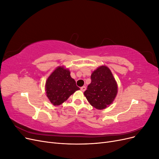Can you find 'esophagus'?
I'll return each instance as SVG.
<instances>
[{
    "instance_id": "obj_1",
    "label": "esophagus",
    "mask_w": 159,
    "mask_h": 159,
    "mask_svg": "<svg viewBox=\"0 0 159 159\" xmlns=\"http://www.w3.org/2000/svg\"><path fill=\"white\" fill-rule=\"evenodd\" d=\"M85 89H86V87H85V86H82V87L81 88V90L82 91H85Z\"/></svg>"
}]
</instances>
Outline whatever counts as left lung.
Here are the masks:
<instances>
[{"instance_id":"left-lung-1","label":"left lung","mask_w":159,"mask_h":159,"mask_svg":"<svg viewBox=\"0 0 159 159\" xmlns=\"http://www.w3.org/2000/svg\"><path fill=\"white\" fill-rule=\"evenodd\" d=\"M91 84L84 95L88 102L98 109H103L112 103L117 93V85L107 66H100L91 75Z\"/></svg>"}]
</instances>
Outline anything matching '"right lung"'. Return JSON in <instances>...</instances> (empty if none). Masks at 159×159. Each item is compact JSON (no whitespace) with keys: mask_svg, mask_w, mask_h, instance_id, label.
I'll list each match as a JSON object with an SVG mask.
<instances>
[{"mask_svg":"<svg viewBox=\"0 0 159 159\" xmlns=\"http://www.w3.org/2000/svg\"><path fill=\"white\" fill-rule=\"evenodd\" d=\"M80 88L70 76V72L63 67H58L48 78L46 83V95L54 105L63 103Z\"/></svg>","mask_w":159,"mask_h":159,"instance_id":"obj_1","label":"right lung"}]
</instances>
